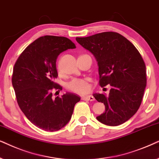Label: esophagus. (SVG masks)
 I'll return each instance as SVG.
<instances>
[{
  "label": "esophagus",
  "instance_id": "esophagus-1",
  "mask_svg": "<svg viewBox=\"0 0 159 159\" xmlns=\"http://www.w3.org/2000/svg\"><path fill=\"white\" fill-rule=\"evenodd\" d=\"M81 99L83 100H87V101H94V97L92 95H86V96H82Z\"/></svg>",
  "mask_w": 159,
  "mask_h": 159
}]
</instances>
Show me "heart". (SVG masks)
<instances>
[{
    "label": "heart",
    "instance_id": "heart-1",
    "mask_svg": "<svg viewBox=\"0 0 159 159\" xmlns=\"http://www.w3.org/2000/svg\"><path fill=\"white\" fill-rule=\"evenodd\" d=\"M58 71L60 68L57 67ZM66 88L70 92L77 93V94H85L90 89L88 80L86 78H73L66 84Z\"/></svg>",
    "mask_w": 159,
    "mask_h": 159
}]
</instances>
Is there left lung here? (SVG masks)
Here are the masks:
<instances>
[{"label": "left lung", "instance_id": "1", "mask_svg": "<svg viewBox=\"0 0 159 159\" xmlns=\"http://www.w3.org/2000/svg\"><path fill=\"white\" fill-rule=\"evenodd\" d=\"M76 41L96 58L99 86H111L109 94H93L105 106V113L97 119L107 126L124 124L138 111L146 87V67L141 54L129 40L115 32L76 38Z\"/></svg>", "mask_w": 159, "mask_h": 159}]
</instances>
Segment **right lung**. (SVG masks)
Wrapping results in <instances>:
<instances>
[{"instance_id": "obj_1", "label": "right lung", "mask_w": 159, "mask_h": 159, "mask_svg": "<svg viewBox=\"0 0 159 159\" xmlns=\"http://www.w3.org/2000/svg\"><path fill=\"white\" fill-rule=\"evenodd\" d=\"M75 45L67 38L45 35L30 44L16 61L12 85L21 111L32 124L49 132L60 130L70 120L80 97L67 92L52 98V91L62 89L57 78L58 55Z\"/></svg>"}]
</instances>
